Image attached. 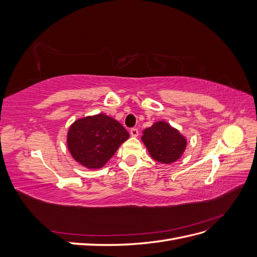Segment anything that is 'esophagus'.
<instances>
[{"mask_svg":"<svg viewBox=\"0 0 257 257\" xmlns=\"http://www.w3.org/2000/svg\"><path fill=\"white\" fill-rule=\"evenodd\" d=\"M130 134L132 137H137L138 136V130L136 127H133L130 130Z\"/></svg>","mask_w":257,"mask_h":257,"instance_id":"obj_1","label":"esophagus"}]
</instances>
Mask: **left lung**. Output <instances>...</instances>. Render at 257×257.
<instances>
[{"label": "left lung", "mask_w": 257, "mask_h": 257, "mask_svg": "<svg viewBox=\"0 0 257 257\" xmlns=\"http://www.w3.org/2000/svg\"><path fill=\"white\" fill-rule=\"evenodd\" d=\"M142 141L153 160L163 164H172L182 157L186 139L177 128L165 121L155 122L143 132Z\"/></svg>", "instance_id": "8db88e82"}]
</instances>
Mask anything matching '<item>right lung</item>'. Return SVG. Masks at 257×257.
Returning a JSON list of instances; mask_svg holds the SVG:
<instances>
[{
	"label": "right lung",
	"mask_w": 257,
	"mask_h": 257,
	"mask_svg": "<svg viewBox=\"0 0 257 257\" xmlns=\"http://www.w3.org/2000/svg\"><path fill=\"white\" fill-rule=\"evenodd\" d=\"M130 137L122 124L104 113L76 120L67 133L73 159L89 169L102 168Z\"/></svg>",
	"instance_id": "right-lung-1"
}]
</instances>
